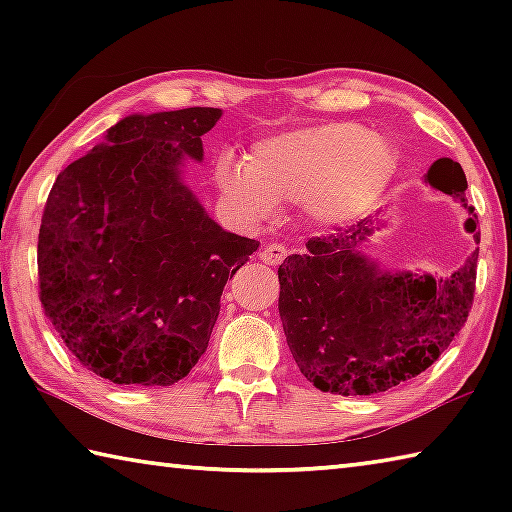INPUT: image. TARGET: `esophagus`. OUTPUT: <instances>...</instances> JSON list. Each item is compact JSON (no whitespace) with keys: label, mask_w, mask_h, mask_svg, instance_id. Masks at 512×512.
Returning a JSON list of instances; mask_svg holds the SVG:
<instances>
[{"label":"esophagus","mask_w":512,"mask_h":512,"mask_svg":"<svg viewBox=\"0 0 512 512\" xmlns=\"http://www.w3.org/2000/svg\"><path fill=\"white\" fill-rule=\"evenodd\" d=\"M287 257V248L282 244H266L262 250H259V259L268 266H277L282 264V259Z\"/></svg>","instance_id":"esophagus-1"}]
</instances>
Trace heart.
Listing matches in <instances>:
<instances>
[{
  "instance_id": "1",
  "label": "heart",
  "mask_w": 512,
  "mask_h": 512,
  "mask_svg": "<svg viewBox=\"0 0 512 512\" xmlns=\"http://www.w3.org/2000/svg\"><path fill=\"white\" fill-rule=\"evenodd\" d=\"M395 169L388 137L352 121H332L266 137L246 162L221 155L214 180L248 221L271 216L275 203H302L309 221L339 230L375 212Z\"/></svg>"
}]
</instances>
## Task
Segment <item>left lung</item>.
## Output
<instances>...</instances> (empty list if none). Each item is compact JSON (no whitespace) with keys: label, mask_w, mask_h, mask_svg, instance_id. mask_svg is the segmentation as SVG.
<instances>
[{"label":"left lung","mask_w":512,"mask_h":512,"mask_svg":"<svg viewBox=\"0 0 512 512\" xmlns=\"http://www.w3.org/2000/svg\"><path fill=\"white\" fill-rule=\"evenodd\" d=\"M424 183L449 194L470 216L465 230L479 244L474 207L467 205L463 167L440 158ZM372 219L307 241L305 255L277 268L280 318L298 368L318 391L375 395L418 377L461 332L472 309L479 248L449 277L384 271L361 244Z\"/></svg>","instance_id":"obj_1"}]
</instances>
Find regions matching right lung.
<instances>
[{"label":"right lung","instance_id":"add662e5","mask_svg":"<svg viewBox=\"0 0 512 512\" xmlns=\"http://www.w3.org/2000/svg\"><path fill=\"white\" fill-rule=\"evenodd\" d=\"M219 108L128 115L58 173L38 235L40 302L67 350L119 386H171L210 343L225 282L259 241L183 178Z\"/></svg>","mask_w":512,"mask_h":512}]
</instances>
